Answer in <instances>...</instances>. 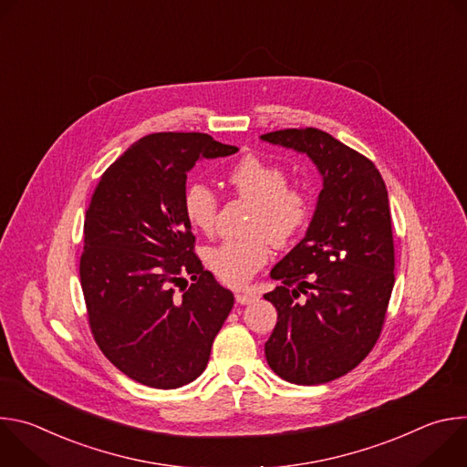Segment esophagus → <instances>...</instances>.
<instances>
[{"label": "esophagus", "instance_id": "34e87169", "mask_svg": "<svg viewBox=\"0 0 467 467\" xmlns=\"http://www.w3.org/2000/svg\"><path fill=\"white\" fill-rule=\"evenodd\" d=\"M234 297H236V303H240V305H247V303H253V301H256V299H258V296H256L253 290L236 292V294H234Z\"/></svg>", "mask_w": 467, "mask_h": 467}]
</instances>
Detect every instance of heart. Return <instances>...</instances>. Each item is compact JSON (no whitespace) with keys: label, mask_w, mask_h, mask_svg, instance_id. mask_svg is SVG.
I'll return each mask as SVG.
<instances>
[{"label":"heart","mask_w":467,"mask_h":467,"mask_svg":"<svg viewBox=\"0 0 467 467\" xmlns=\"http://www.w3.org/2000/svg\"><path fill=\"white\" fill-rule=\"evenodd\" d=\"M227 181L238 197L254 205L247 227L253 236L209 249L207 264L222 283L240 286L268 262L270 242L286 245L305 227L310 216V199L305 190L288 184V175L279 164L253 153L233 166ZM218 205V195L209 184L192 182L186 186L182 211L193 229L211 234L216 227Z\"/></svg>","instance_id":"heart-1"}]
</instances>
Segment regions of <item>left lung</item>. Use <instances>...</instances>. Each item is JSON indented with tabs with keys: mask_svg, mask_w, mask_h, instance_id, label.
Returning <instances> with one entry per match:
<instances>
[{
	"mask_svg": "<svg viewBox=\"0 0 467 467\" xmlns=\"http://www.w3.org/2000/svg\"><path fill=\"white\" fill-rule=\"evenodd\" d=\"M260 139L305 153L323 177L305 238L270 274L281 286L264 296L277 308L265 360L288 382H330L369 355L384 325L395 281L388 190L369 159L325 130Z\"/></svg>",
	"mask_w": 467,
	"mask_h": 467,
	"instance_id": "8db88e82",
	"label": "left lung"
}]
</instances>
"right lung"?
I'll list each match as a JSON object with an SVG mask.
<instances>
[{"label": "right lung", "instance_id": "right-lung-1", "mask_svg": "<svg viewBox=\"0 0 467 467\" xmlns=\"http://www.w3.org/2000/svg\"><path fill=\"white\" fill-rule=\"evenodd\" d=\"M236 151L203 132H155L112 162L92 193L79 262L90 330L140 384L173 389L195 380L234 305L193 253L182 195L199 159ZM186 275L192 285L177 295Z\"/></svg>", "mask_w": 467, "mask_h": 467}]
</instances>
